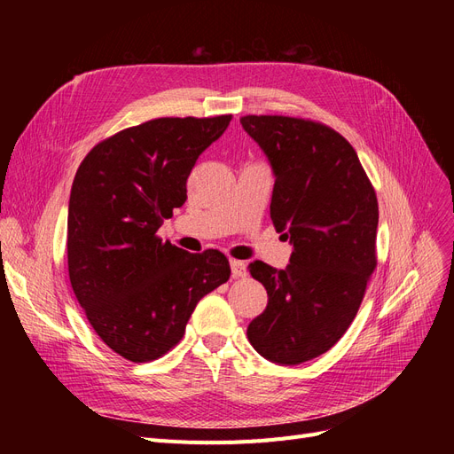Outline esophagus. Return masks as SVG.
Returning a JSON list of instances; mask_svg holds the SVG:
<instances>
[{
	"label": "esophagus",
	"instance_id": "1",
	"mask_svg": "<svg viewBox=\"0 0 454 454\" xmlns=\"http://www.w3.org/2000/svg\"><path fill=\"white\" fill-rule=\"evenodd\" d=\"M231 272H232V278H244L246 274H248V267H246L244 261L232 259L231 261Z\"/></svg>",
	"mask_w": 454,
	"mask_h": 454
}]
</instances>
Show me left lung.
<instances>
[{"label":"left lung","instance_id":"obj_1","mask_svg":"<svg viewBox=\"0 0 454 454\" xmlns=\"http://www.w3.org/2000/svg\"><path fill=\"white\" fill-rule=\"evenodd\" d=\"M242 129L274 174L270 219L290 239V265L250 263L269 303L248 325L263 358L297 365L345 335L377 267L379 204L354 147L322 122L246 115Z\"/></svg>","mask_w":454,"mask_h":454}]
</instances>
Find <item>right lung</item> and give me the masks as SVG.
Segmentation results:
<instances>
[{"label": "right lung", "instance_id": "add662e5", "mask_svg": "<svg viewBox=\"0 0 454 454\" xmlns=\"http://www.w3.org/2000/svg\"><path fill=\"white\" fill-rule=\"evenodd\" d=\"M231 115L160 117L100 142L77 168L67 208V270L90 325L144 364L182 340L199 301L229 280L217 250L189 254L157 231L187 199V177Z\"/></svg>", "mask_w": 454, "mask_h": 454}]
</instances>
